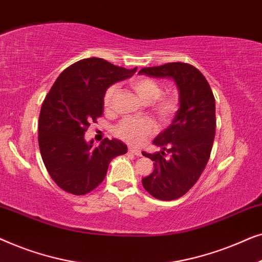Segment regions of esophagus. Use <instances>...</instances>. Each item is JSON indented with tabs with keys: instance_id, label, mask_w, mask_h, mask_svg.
Instances as JSON below:
<instances>
[{
	"instance_id": "34e87169",
	"label": "esophagus",
	"mask_w": 262,
	"mask_h": 262,
	"mask_svg": "<svg viewBox=\"0 0 262 262\" xmlns=\"http://www.w3.org/2000/svg\"><path fill=\"white\" fill-rule=\"evenodd\" d=\"M128 152L134 154V155H136V156H142L141 151H139V150H137V149H134V148H128Z\"/></svg>"
}]
</instances>
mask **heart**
<instances>
[{
  "label": "heart",
  "mask_w": 262,
  "mask_h": 262,
  "mask_svg": "<svg viewBox=\"0 0 262 262\" xmlns=\"http://www.w3.org/2000/svg\"><path fill=\"white\" fill-rule=\"evenodd\" d=\"M138 98L144 103H150L151 110L161 123L166 124L175 116L180 103V96L177 89L162 92L159 81L148 76H137L130 81ZM118 93V85L112 84L103 94V105L106 110H111ZM155 124L149 119H125L114 127V135L128 144L142 145L146 139L155 134Z\"/></svg>",
  "instance_id": "1"
}]
</instances>
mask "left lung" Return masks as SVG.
<instances>
[{
  "label": "left lung",
  "mask_w": 262,
  "mask_h": 262,
  "mask_svg": "<svg viewBox=\"0 0 262 262\" xmlns=\"http://www.w3.org/2000/svg\"><path fill=\"white\" fill-rule=\"evenodd\" d=\"M139 74L173 78L179 89L180 107L171 124L154 139L161 151L143 156L154 161V171L142 179L154 198L174 200L191 189L209 162L216 134V103L209 82L191 64L167 63L143 68ZM167 153L169 158H166Z\"/></svg>",
  "instance_id": "left-lung-1"
}]
</instances>
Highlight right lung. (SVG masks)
<instances>
[{"mask_svg": "<svg viewBox=\"0 0 262 262\" xmlns=\"http://www.w3.org/2000/svg\"><path fill=\"white\" fill-rule=\"evenodd\" d=\"M136 70L85 58L63 70L50 89L39 116L38 142L50 177L63 191L87 194L103 181L111 161L126 154L119 139L105 138L95 146L84 134L102 116L106 89Z\"/></svg>", "mask_w": 262, "mask_h": 262, "instance_id": "add662e5", "label": "right lung"}]
</instances>
